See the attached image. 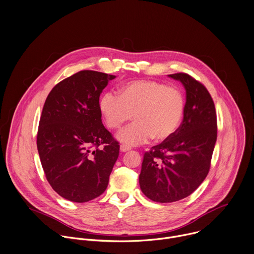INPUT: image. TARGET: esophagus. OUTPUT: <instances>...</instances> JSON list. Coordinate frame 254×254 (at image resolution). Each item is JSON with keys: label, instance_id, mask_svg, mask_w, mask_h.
<instances>
[{"label": "esophagus", "instance_id": "obj_1", "mask_svg": "<svg viewBox=\"0 0 254 254\" xmlns=\"http://www.w3.org/2000/svg\"><path fill=\"white\" fill-rule=\"evenodd\" d=\"M129 150H131L130 147H127V146H125V145H121V146H120V151H121L122 153H125V152H127V151H129Z\"/></svg>", "mask_w": 254, "mask_h": 254}]
</instances>
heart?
<instances>
[{
  "label": "heart",
  "mask_w": 254,
  "mask_h": 254,
  "mask_svg": "<svg viewBox=\"0 0 254 254\" xmlns=\"http://www.w3.org/2000/svg\"><path fill=\"white\" fill-rule=\"evenodd\" d=\"M186 107L183 92L176 87L154 81L133 80L123 84L120 95L105 91L99 99V110L107 126L118 129L132 116L135 122L117 136L127 147L170 138L179 129Z\"/></svg>",
  "instance_id": "obj_1"
}]
</instances>
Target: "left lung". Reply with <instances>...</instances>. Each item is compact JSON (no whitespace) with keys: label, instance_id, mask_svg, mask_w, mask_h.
Returning <instances> with one entry per match:
<instances>
[{"label":"left lung","instance_id":"obj_1","mask_svg":"<svg viewBox=\"0 0 254 254\" xmlns=\"http://www.w3.org/2000/svg\"><path fill=\"white\" fill-rule=\"evenodd\" d=\"M168 76L183 84L186 107L176 133L143 158L140 189L157 202L183 199L199 187L209 171L217 134L214 103L206 88L186 73Z\"/></svg>","mask_w":254,"mask_h":254}]
</instances>
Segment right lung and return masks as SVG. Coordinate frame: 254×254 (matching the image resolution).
Here are the masks:
<instances>
[{
    "instance_id": "add662e5",
    "label": "right lung",
    "mask_w": 254,
    "mask_h": 254,
    "mask_svg": "<svg viewBox=\"0 0 254 254\" xmlns=\"http://www.w3.org/2000/svg\"><path fill=\"white\" fill-rule=\"evenodd\" d=\"M115 77L79 71L58 83L45 102L37 137L40 159L52 188L70 201L103 193L118 159L120 146L99 110V96Z\"/></svg>"
}]
</instances>
